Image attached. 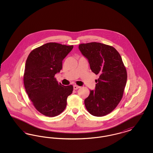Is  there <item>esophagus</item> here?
Wrapping results in <instances>:
<instances>
[{"instance_id":"esophagus-1","label":"esophagus","mask_w":153,"mask_h":153,"mask_svg":"<svg viewBox=\"0 0 153 153\" xmlns=\"http://www.w3.org/2000/svg\"><path fill=\"white\" fill-rule=\"evenodd\" d=\"M79 88H80V87H79V86H77V85H73V89H74V90L78 89Z\"/></svg>"}]
</instances>
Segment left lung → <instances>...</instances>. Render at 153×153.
<instances>
[{
    "label": "left lung",
    "instance_id": "obj_1",
    "mask_svg": "<svg viewBox=\"0 0 153 153\" xmlns=\"http://www.w3.org/2000/svg\"><path fill=\"white\" fill-rule=\"evenodd\" d=\"M82 54L87 58L91 71L99 78L95 90L84 100L88 111L95 117L111 112L122 100L127 74L122 57L112 46L99 42L79 45Z\"/></svg>",
    "mask_w": 153,
    "mask_h": 153
}]
</instances>
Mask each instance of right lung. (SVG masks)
<instances>
[{
    "label": "right lung",
    "mask_w": 153,
    "mask_h": 153,
    "mask_svg": "<svg viewBox=\"0 0 153 153\" xmlns=\"http://www.w3.org/2000/svg\"><path fill=\"white\" fill-rule=\"evenodd\" d=\"M73 45L49 42L34 49L26 59L24 85L34 107L48 117L57 116L65 109L73 85L64 86L54 77L62 68V60Z\"/></svg>",
    "instance_id": "add662e5"
}]
</instances>
